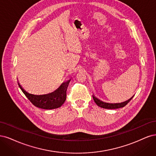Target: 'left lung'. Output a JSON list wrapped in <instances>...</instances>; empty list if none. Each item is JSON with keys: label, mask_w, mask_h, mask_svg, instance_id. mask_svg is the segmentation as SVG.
Masks as SVG:
<instances>
[{"label": "left lung", "mask_w": 156, "mask_h": 156, "mask_svg": "<svg viewBox=\"0 0 156 156\" xmlns=\"http://www.w3.org/2000/svg\"><path fill=\"white\" fill-rule=\"evenodd\" d=\"M93 100L94 102L97 104V105H98L99 107H101L102 108H105V109H117V108H123L126 105L128 104V103L132 99V98H131L130 99H129L127 101H126L122 103H119V104H109V103H105L104 102L101 100H100L99 99H98L97 98H96L95 97L93 96Z\"/></svg>", "instance_id": "8db88e82"}]
</instances>
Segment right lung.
<instances>
[{
    "label": "right lung",
    "instance_id": "1",
    "mask_svg": "<svg viewBox=\"0 0 156 156\" xmlns=\"http://www.w3.org/2000/svg\"><path fill=\"white\" fill-rule=\"evenodd\" d=\"M69 82L70 81H68L62 84L61 86L55 91L43 95L29 94L24 91L19 83H18V85L25 96L35 106L44 109H52L61 107L62 105L65 102L66 100L67 89Z\"/></svg>",
    "mask_w": 156,
    "mask_h": 156
}]
</instances>
